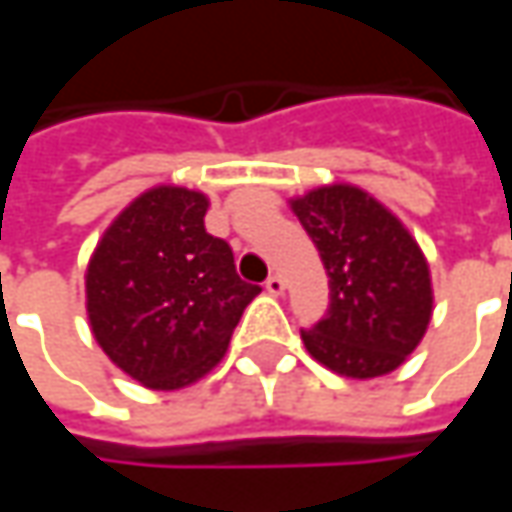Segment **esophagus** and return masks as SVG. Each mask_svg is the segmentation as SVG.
<instances>
[{
	"mask_svg": "<svg viewBox=\"0 0 512 512\" xmlns=\"http://www.w3.org/2000/svg\"><path fill=\"white\" fill-rule=\"evenodd\" d=\"M285 287L287 282L279 276V273H273V276L265 282V290L270 293V296H282V293H285Z\"/></svg>",
	"mask_w": 512,
	"mask_h": 512,
	"instance_id": "obj_1",
	"label": "esophagus"
}]
</instances>
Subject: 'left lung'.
<instances>
[{
    "instance_id": "8db88e82",
    "label": "left lung",
    "mask_w": 512,
    "mask_h": 512,
    "mask_svg": "<svg viewBox=\"0 0 512 512\" xmlns=\"http://www.w3.org/2000/svg\"><path fill=\"white\" fill-rule=\"evenodd\" d=\"M322 256L330 307L302 330L307 353L347 379L387 376L419 347L433 316L430 265L402 219L356 185L290 199Z\"/></svg>"
}]
</instances>
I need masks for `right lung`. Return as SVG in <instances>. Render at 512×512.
Here are the masks:
<instances>
[{"instance_id":"add662e5","label":"right lung","mask_w":512,"mask_h":512,"mask_svg":"<svg viewBox=\"0 0 512 512\" xmlns=\"http://www.w3.org/2000/svg\"><path fill=\"white\" fill-rule=\"evenodd\" d=\"M210 199L156 185L102 233L85 270L93 339L148 390H182L227 353L262 287L239 279L233 250L205 230Z\"/></svg>"}]
</instances>
